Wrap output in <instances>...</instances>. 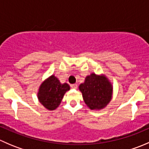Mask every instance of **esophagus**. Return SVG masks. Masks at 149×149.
Wrapping results in <instances>:
<instances>
[{"label": "esophagus", "instance_id": "esophagus-1", "mask_svg": "<svg viewBox=\"0 0 149 149\" xmlns=\"http://www.w3.org/2000/svg\"><path fill=\"white\" fill-rule=\"evenodd\" d=\"M71 88H73V89H76L78 88V85L77 84H72Z\"/></svg>", "mask_w": 149, "mask_h": 149}]
</instances>
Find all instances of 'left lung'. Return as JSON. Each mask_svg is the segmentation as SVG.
<instances>
[{
	"instance_id": "left-lung-1",
	"label": "left lung",
	"mask_w": 149,
	"mask_h": 149,
	"mask_svg": "<svg viewBox=\"0 0 149 149\" xmlns=\"http://www.w3.org/2000/svg\"><path fill=\"white\" fill-rule=\"evenodd\" d=\"M85 103L91 109H100L107 106L112 97V87L104 76L92 73L79 86Z\"/></svg>"
}]
</instances>
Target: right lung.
<instances>
[{
  "instance_id": "1",
  "label": "right lung",
  "mask_w": 149,
  "mask_h": 149,
  "mask_svg": "<svg viewBox=\"0 0 149 149\" xmlns=\"http://www.w3.org/2000/svg\"><path fill=\"white\" fill-rule=\"evenodd\" d=\"M70 89L68 84H61L55 76H51L41 84L38 93L40 103L49 110H54L61 104L64 94Z\"/></svg>"
}]
</instances>
